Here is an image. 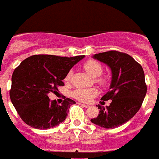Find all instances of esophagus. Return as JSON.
I'll return each mask as SVG.
<instances>
[{
  "label": "esophagus",
  "instance_id": "1",
  "mask_svg": "<svg viewBox=\"0 0 159 159\" xmlns=\"http://www.w3.org/2000/svg\"><path fill=\"white\" fill-rule=\"evenodd\" d=\"M80 105L82 107H86V108H88V107H89L90 106H88V105H86V104H82V103H79Z\"/></svg>",
  "mask_w": 159,
  "mask_h": 159
}]
</instances>
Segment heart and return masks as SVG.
<instances>
[{"instance_id":"1","label":"heart","mask_w":159,"mask_h":159,"mask_svg":"<svg viewBox=\"0 0 159 159\" xmlns=\"http://www.w3.org/2000/svg\"><path fill=\"white\" fill-rule=\"evenodd\" d=\"M83 67L92 77H95L96 82L98 83H99L100 85H105L106 80L98 77L101 76L102 72V66L98 61L94 60H88L84 62ZM71 76H72V71H70L66 74L65 80L69 81L71 79ZM97 94H98V91L96 90L95 88L77 89V90L73 91L71 93V95L74 98L80 102H89L95 96H97Z\"/></svg>"}]
</instances>
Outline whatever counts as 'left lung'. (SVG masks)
Wrapping results in <instances>:
<instances>
[{
    "instance_id": "obj_1",
    "label": "left lung",
    "mask_w": 159,
    "mask_h": 159,
    "mask_svg": "<svg viewBox=\"0 0 159 159\" xmlns=\"http://www.w3.org/2000/svg\"><path fill=\"white\" fill-rule=\"evenodd\" d=\"M93 57L112 71L109 91L101 98L112 102L106 107L98 105V116L91 122L103 128H115L129 121L141 107L147 93L144 71L131 56L117 51L95 54Z\"/></svg>"
}]
</instances>
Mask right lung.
<instances>
[{"instance_id":"obj_1","label":"right lung","mask_w":159,"mask_h":159,"mask_svg":"<svg viewBox=\"0 0 159 159\" xmlns=\"http://www.w3.org/2000/svg\"><path fill=\"white\" fill-rule=\"evenodd\" d=\"M83 57L34 55L21 61L12 74L10 98L23 122L36 129H48L66 119L76 102L66 98L57 104L48 93H57L71 67Z\"/></svg>"}]
</instances>
